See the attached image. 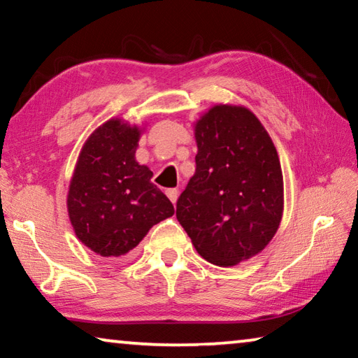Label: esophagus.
Masks as SVG:
<instances>
[{
	"instance_id": "esophagus-1",
	"label": "esophagus",
	"mask_w": 358,
	"mask_h": 358,
	"mask_svg": "<svg viewBox=\"0 0 358 358\" xmlns=\"http://www.w3.org/2000/svg\"><path fill=\"white\" fill-rule=\"evenodd\" d=\"M166 194H167V197L172 201V203L177 202V199H178V189H177V187H172V189H167Z\"/></svg>"
}]
</instances>
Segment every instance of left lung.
Here are the masks:
<instances>
[{
  "label": "left lung",
  "mask_w": 358,
  "mask_h": 358,
  "mask_svg": "<svg viewBox=\"0 0 358 358\" xmlns=\"http://www.w3.org/2000/svg\"><path fill=\"white\" fill-rule=\"evenodd\" d=\"M196 173L177 220L208 262L229 266L260 252L282 216V172L268 132L251 110L215 106L196 123Z\"/></svg>",
  "instance_id": "1"
}]
</instances>
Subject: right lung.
Returning a JSON list of instances; mask_svg holds the SVG:
<instances>
[{
  "mask_svg": "<svg viewBox=\"0 0 358 358\" xmlns=\"http://www.w3.org/2000/svg\"><path fill=\"white\" fill-rule=\"evenodd\" d=\"M141 131L121 120L99 126L78 156L68 194L77 238L102 257H120L141 243L155 224L175 213L151 183L153 172L136 161Z\"/></svg>",
  "mask_w": 358,
  "mask_h": 358,
  "instance_id": "add662e5",
  "label": "right lung"
}]
</instances>
